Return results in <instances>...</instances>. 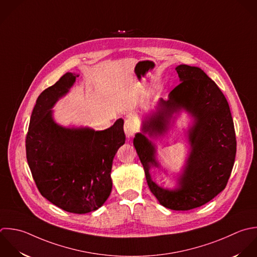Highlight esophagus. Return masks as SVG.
<instances>
[{"label": "esophagus", "instance_id": "obj_1", "mask_svg": "<svg viewBox=\"0 0 257 257\" xmlns=\"http://www.w3.org/2000/svg\"><path fill=\"white\" fill-rule=\"evenodd\" d=\"M137 131V125L136 123L134 122L133 119L131 118H128L125 123H124V132L126 134V136L129 138V137H132L135 132Z\"/></svg>", "mask_w": 257, "mask_h": 257}]
</instances>
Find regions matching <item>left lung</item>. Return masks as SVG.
<instances>
[{"label":"left lung","instance_id":"8db88e82","mask_svg":"<svg viewBox=\"0 0 257 257\" xmlns=\"http://www.w3.org/2000/svg\"><path fill=\"white\" fill-rule=\"evenodd\" d=\"M175 70L180 84L167 100L160 98L155 109L145 113L133 144L159 203L184 211L204 205L225 188L234 164L236 138L229 105L214 81L199 67L182 64ZM182 111L191 120L186 131L190 151L182 170L173 176L175 187L167 189L157 185L150 173L157 168L168 175L157 158L154 139L167 137Z\"/></svg>","mask_w":257,"mask_h":257}]
</instances>
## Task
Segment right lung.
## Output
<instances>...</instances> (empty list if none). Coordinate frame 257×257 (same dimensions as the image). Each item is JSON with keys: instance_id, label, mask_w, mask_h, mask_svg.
Here are the masks:
<instances>
[{"instance_id": "1", "label": "right lung", "mask_w": 257, "mask_h": 257, "mask_svg": "<svg viewBox=\"0 0 257 257\" xmlns=\"http://www.w3.org/2000/svg\"><path fill=\"white\" fill-rule=\"evenodd\" d=\"M77 77L68 72L40 94L30 119L26 153L42 196L67 212L84 214L108 199L113 159L125 143V134L122 118L99 131L56 122L53 108Z\"/></svg>"}]
</instances>
